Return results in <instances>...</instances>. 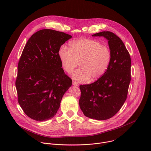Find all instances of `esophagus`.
<instances>
[{
	"label": "esophagus",
	"mask_w": 151,
	"mask_h": 151,
	"mask_svg": "<svg viewBox=\"0 0 151 151\" xmlns=\"http://www.w3.org/2000/svg\"><path fill=\"white\" fill-rule=\"evenodd\" d=\"M72 83H73V85L74 86H78V85H79L78 83L76 82H75V81H73Z\"/></svg>",
	"instance_id": "34e87169"
}]
</instances>
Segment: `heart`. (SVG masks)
Wrapping results in <instances>:
<instances>
[{"instance_id": "1", "label": "heart", "mask_w": 151, "mask_h": 151, "mask_svg": "<svg viewBox=\"0 0 151 151\" xmlns=\"http://www.w3.org/2000/svg\"><path fill=\"white\" fill-rule=\"evenodd\" d=\"M58 57L63 69L70 73L78 66L80 68L73 74L76 81H92L101 77L110 64L112 55L110 49L94 39H82L69 43V49L63 45L59 49Z\"/></svg>"}]
</instances>
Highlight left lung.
<instances>
[{
  "instance_id": "1",
  "label": "left lung",
  "mask_w": 151,
  "mask_h": 151,
  "mask_svg": "<svg viewBox=\"0 0 151 151\" xmlns=\"http://www.w3.org/2000/svg\"><path fill=\"white\" fill-rule=\"evenodd\" d=\"M108 40L112 58L104 74L94 82L81 85L79 106L84 115L96 120L114 116L127 97L131 81V58L122 40L111 32L92 35Z\"/></svg>"
}]
</instances>
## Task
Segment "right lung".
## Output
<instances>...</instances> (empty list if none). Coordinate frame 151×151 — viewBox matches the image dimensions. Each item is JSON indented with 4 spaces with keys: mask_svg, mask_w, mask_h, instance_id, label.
Listing matches in <instances>:
<instances>
[{
    "mask_svg": "<svg viewBox=\"0 0 151 151\" xmlns=\"http://www.w3.org/2000/svg\"><path fill=\"white\" fill-rule=\"evenodd\" d=\"M71 37L63 32L43 29L34 33L24 48L15 86L21 107L34 120L53 118L71 87L72 79L61 68L58 55L61 46Z\"/></svg>",
    "mask_w": 151,
    "mask_h": 151,
    "instance_id": "add662e5",
    "label": "right lung"
}]
</instances>
